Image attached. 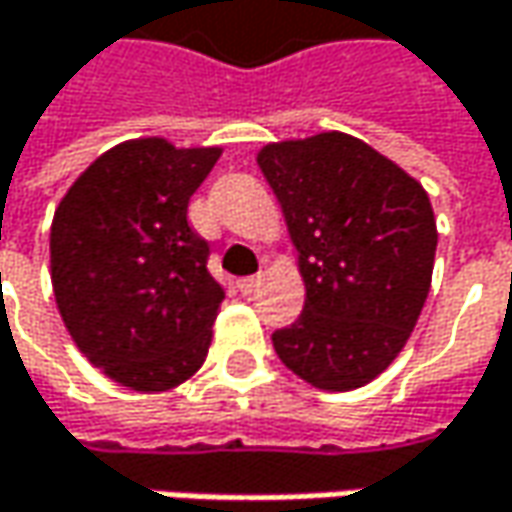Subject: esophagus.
<instances>
[{"label":"esophagus","instance_id":"esophagus-1","mask_svg":"<svg viewBox=\"0 0 512 512\" xmlns=\"http://www.w3.org/2000/svg\"><path fill=\"white\" fill-rule=\"evenodd\" d=\"M257 284H260V275H249V278H240V281H237V287H240L243 296H252L257 290Z\"/></svg>","mask_w":512,"mask_h":512}]
</instances>
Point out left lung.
I'll return each instance as SVG.
<instances>
[{"label": "left lung", "instance_id": "obj_1", "mask_svg": "<svg viewBox=\"0 0 512 512\" xmlns=\"http://www.w3.org/2000/svg\"><path fill=\"white\" fill-rule=\"evenodd\" d=\"M257 166L281 202L307 290L302 316L272 346L310 387L357 390L398 357L425 307L437 255L431 199L343 131L266 143Z\"/></svg>", "mask_w": 512, "mask_h": 512}]
</instances>
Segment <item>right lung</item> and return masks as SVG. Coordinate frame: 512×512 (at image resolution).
Returning a JSON list of instances; mask_svg holds the SVG:
<instances>
[{
    "mask_svg": "<svg viewBox=\"0 0 512 512\" xmlns=\"http://www.w3.org/2000/svg\"><path fill=\"white\" fill-rule=\"evenodd\" d=\"M219 146L125 140L90 163L52 219V290L78 351L111 381L163 393L199 372L225 299L187 205Z\"/></svg>",
    "mask_w": 512,
    "mask_h": 512,
    "instance_id": "add662e5",
    "label": "right lung"
}]
</instances>
